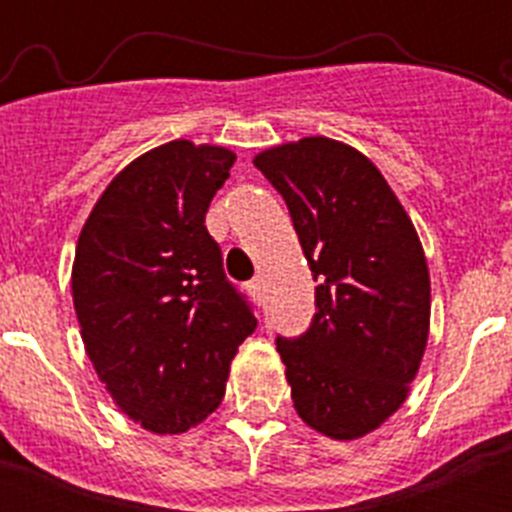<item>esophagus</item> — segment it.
<instances>
[{
  "mask_svg": "<svg viewBox=\"0 0 512 512\" xmlns=\"http://www.w3.org/2000/svg\"><path fill=\"white\" fill-rule=\"evenodd\" d=\"M247 292H250L255 299H262V280L247 282Z\"/></svg>",
  "mask_w": 512,
  "mask_h": 512,
  "instance_id": "obj_1",
  "label": "esophagus"
}]
</instances>
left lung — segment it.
I'll use <instances>...</instances> for the list:
<instances>
[{"label":"left lung","mask_w":512,"mask_h":512,"mask_svg":"<svg viewBox=\"0 0 512 512\" xmlns=\"http://www.w3.org/2000/svg\"><path fill=\"white\" fill-rule=\"evenodd\" d=\"M252 163L285 198L317 282L307 332L277 337L294 409L314 431L354 441L399 411L426 352L421 240L379 168L347 143L309 136Z\"/></svg>","instance_id":"left-lung-1"}]
</instances>
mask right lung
I'll return each mask as SVG.
<instances>
[{
  "label": "right lung",
  "mask_w": 512,
  "mask_h": 512,
  "mask_svg": "<svg viewBox=\"0 0 512 512\" xmlns=\"http://www.w3.org/2000/svg\"><path fill=\"white\" fill-rule=\"evenodd\" d=\"M235 153L170 141L128 163L76 245L81 339L118 409L146 431L183 433L213 414L237 347L255 332L205 227Z\"/></svg>",
  "instance_id": "add662e5"
}]
</instances>
